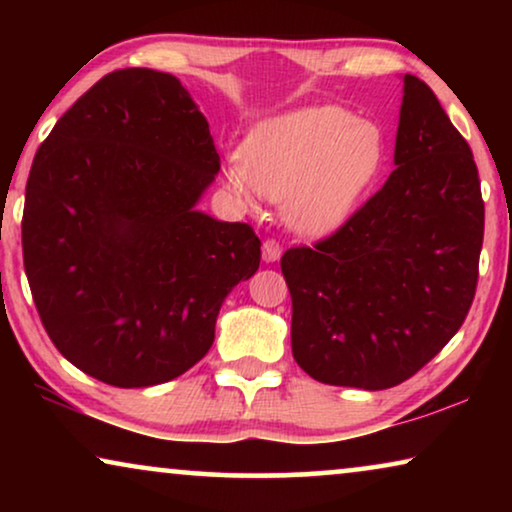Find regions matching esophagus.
I'll return each instance as SVG.
<instances>
[{
	"label": "esophagus",
	"mask_w": 512,
	"mask_h": 512,
	"mask_svg": "<svg viewBox=\"0 0 512 512\" xmlns=\"http://www.w3.org/2000/svg\"><path fill=\"white\" fill-rule=\"evenodd\" d=\"M282 256V244L277 240H265L263 242V261L265 263H275Z\"/></svg>",
	"instance_id": "34e87169"
}]
</instances>
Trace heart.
<instances>
[{
  "instance_id": "obj_1",
  "label": "heart",
  "mask_w": 512,
  "mask_h": 512,
  "mask_svg": "<svg viewBox=\"0 0 512 512\" xmlns=\"http://www.w3.org/2000/svg\"><path fill=\"white\" fill-rule=\"evenodd\" d=\"M384 163L375 123L340 107H310L256 125L242 156L226 165V181L247 205L284 202L298 233L338 230L359 205Z\"/></svg>"
}]
</instances>
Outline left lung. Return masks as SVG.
I'll return each mask as SVG.
<instances>
[{"label": "left lung", "mask_w": 512, "mask_h": 512, "mask_svg": "<svg viewBox=\"0 0 512 512\" xmlns=\"http://www.w3.org/2000/svg\"><path fill=\"white\" fill-rule=\"evenodd\" d=\"M396 170L340 230L282 256L291 349L307 375L380 391L426 366L471 310L485 202L471 146L403 76Z\"/></svg>", "instance_id": "left-lung-1"}]
</instances>
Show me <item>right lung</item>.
I'll return each mask as SVG.
<instances>
[{"mask_svg": "<svg viewBox=\"0 0 512 512\" xmlns=\"http://www.w3.org/2000/svg\"><path fill=\"white\" fill-rule=\"evenodd\" d=\"M219 170L207 118L156 69L107 74L55 123L27 179L23 261L69 363L137 389L209 352L223 300L261 263L251 226L195 207Z\"/></svg>", "mask_w": 512, "mask_h": 512, "instance_id": "right-lung-1", "label": "right lung"}]
</instances>
